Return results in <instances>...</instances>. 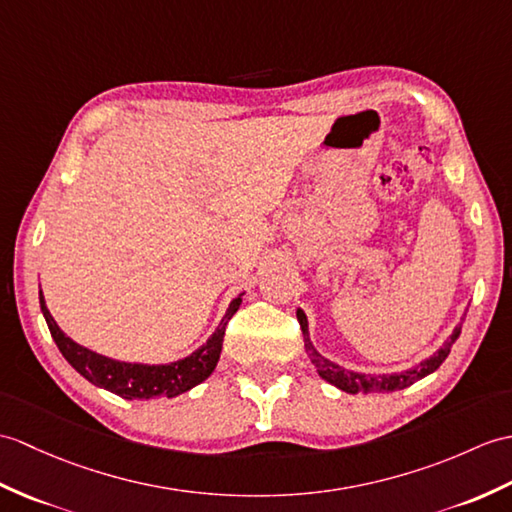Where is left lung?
<instances>
[{
    "label": "left lung",
    "instance_id": "left-lung-1",
    "mask_svg": "<svg viewBox=\"0 0 512 512\" xmlns=\"http://www.w3.org/2000/svg\"><path fill=\"white\" fill-rule=\"evenodd\" d=\"M296 318H299V325L303 331V340H305V351L310 355L312 364L316 366V373L329 382L331 386H336L344 392H349V395H366V392H395V390H403L412 386L414 382H419V379L432 375L438 366L445 362V358L451 351V344H454L460 336V329H462V318L460 323L451 331V336L445 340V344L438 351H434L430 358L421 360L417 366L406 368V371H399V373H379V375H371V373H358V371H349V368H342L340 364L327 360L325 355H320L316 351V347L312 344L310 338V325H307V316L305 312L296 310Z\"/></svg>",
    "mask_w": 512,
    "mask_h": 512
}]
</instances>
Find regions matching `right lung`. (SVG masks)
<instances>
[{
    "mask_svg": "<svg viewBox=\"0 0 512 512\" xmlns=\"http://www.w3.org/2000/svg\"><path fill=\"white\" fill-rule=\"evenodd\" d=\"M242 296L244 292L237 294L229 303L227 314L222 316L220 325L216 327V331H213L205 344H200V347L189 353L187 358L168 362V364L122 362L82 347V344L71 340L65 331L56 325V320L52 318L50 310H47L41 290H39V303L58 351H61L63 358L74 366L82 377L89 379L91 384L109 390L113 395H120L124 399H154V397L172 399L176 395H181V392L192 390L200 382H205V379L213 373V368H216L220 360L224 331H227V325L233 318V314L240 310Z\"/></svg>",
    "mask_w": 512,
    "mask_h": 512,
    "instance_id": "obj_1",
    "label": "right lung"
}]
</instances>
